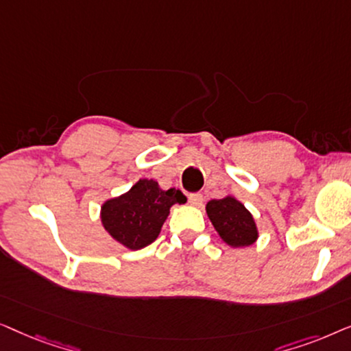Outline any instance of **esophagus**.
<instances>
[{"instance_id": "obj_1", "label": "esophagus", "mask_w": 351, "mask_h": 351, "mask_svg": "<svg viewBox=\"0 0 351 351\" xmlns=\"http://www.w3.org/2000/svg\"><path fill=\"white\" fill-rule=\"evenodd\" d=\"M189 201L191 206H196V208H199L201 204H203V195L201 193H193L189 196Z\"/></svg>"}]
</instances>
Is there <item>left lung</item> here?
<instances>
[{"instance_id":"8db88e82","label":"left lung","mask_w":351,"mask_h":351,"mask_svg":"<svg viewBox=\"0 0 351 351\" xmlns=\"http://www.w3.org/2000/svg\"><path fill=\"white\" fill-rule=\"evenodd\" d=\"M206 214L220 239L230 247H247L258 239V228L254 215L233 195L208 201Z\"/></svg>"}]
</instances>
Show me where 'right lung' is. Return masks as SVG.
I'll return each mask as SVG.
<instances>
[{
  "label": "right lung",
  "mask_w": 351,
  "mask_h": 351,
  "mask_svg": "<svg viewBox=\"0 0 351 351\" xmlns=\"http://www.w3.org/2000/svg\"><path fill=\"white\" fill-rule=\"evenodd\" d=\"M180 190H162L153 179H138L126 193L105 201L100 222L110 237L129 251L152 244L174 204H185Z\"/></svg>",
  "instance_id": "add662e5"
}]
</instances>
